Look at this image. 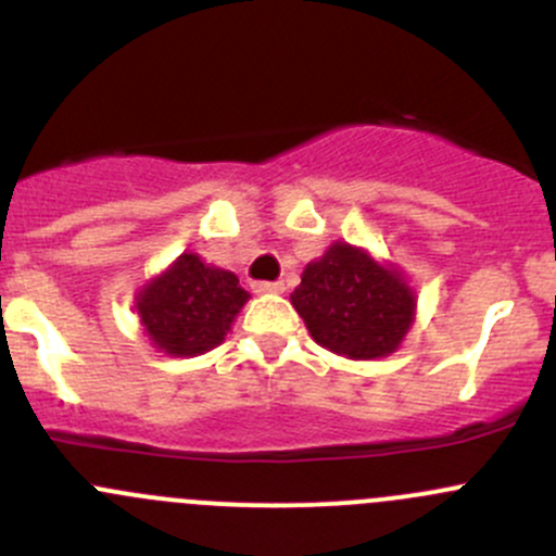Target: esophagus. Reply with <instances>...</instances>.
I'll return each instance as SVG.
<instances>
[{
  "label": "esophagus",
  "mask_w": 556,
  "mask_h": 556,
  "mask_svg": "<svg viewBox=\"0 0 556 556\" xmlns=\"http://www.w3.org/2000/svg\"><path fill=\"white\" fill-rule=\"evenodd\" d=\"M252 290H255V293H282L285 285L282 282H252Z\"/></svg>",
  "instance_id": "esophagus-1"
}]
</instances>
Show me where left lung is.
Listing matches in <instances>:
<instances>
[{
  "mask_svg": "<svg viewBox=\"0 0 556 556\" xmlns=\"http://www.w3.org/2000/svg\"><path fill=\"white\" fill-rule=\"evenodd\" d=\"M312 339L350 361L387 357L414 323L417 299L395 266L336 242L301 274L290 295Z\"/></svg>",
  "mask_w": 556,
  "mask_h": 556,
  "instance_id": "8db88e82",
  "label": "left lung"
}]
</instances>
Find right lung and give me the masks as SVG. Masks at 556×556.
<instances>
[{"mask_svg":"<svg viewBox=\"0 0 556 556\" xmlns=\"http://www.w3.org/2000/svg\"><path fill=\"white\" fill-rule=\"evenodd\" d=\"M250 293L237 274L210 266L195 252H182L139 290L137 314L155 350L195 357L226 341Z\"/></svg>","mask_w":556,"mask_h":556,"instance_id":"obj_1","label":"right lung"}]
</instances>
